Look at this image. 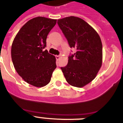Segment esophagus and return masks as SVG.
Listing matches in <instances>:
<instances>
[{
    "mask_svg": "<svg viewBox=\"0 0 123 123\" xmlns=\"http://www.w3.org/2000/svg\"><path fill=\"white\" fill-rule=\"evenodd\" d=\"M56 59L58 61V60H59V59L61 58V56H56Z\"/></svg>",
    "mask_w": 123,
    "mask_h": 123,
    "instance_id": "1",
    "label": "esophagus"
}]
</instances>
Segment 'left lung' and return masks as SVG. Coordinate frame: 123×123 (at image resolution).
<instances>
[{"mask_svg": "<svg viewBox=\"0 0 123 123\" xmlns=\"http://www.w3.org/2000/svg\"><path fill=\"white\" fill-rule=\"evenodd\" d=\"M57 24L77 52L68 57V64L61 67L66 81L71 86L82 88L93 80L102 64V44L93 27L83 19L68 16Z\"/></svg>", "mask_w": 123, "mask_h": 123, "instance_id": "obj_1", "label": "left lung"}]
</instances>
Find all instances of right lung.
Wrapping results in <instances>:
<instances>
[{
  "label": "right lung",
  "instance_id": "add662e5",
  "mask_svg": "<svg viewBox=\"0 0 123 123\" xmlns=\"http://www.w3.org/2000/svg\"><path fill=\"white\" fill-rule=\"evenodd\" d=\"M56 19L38 16L20 29L12 43L11 55L16 71L26 82L42 88L51 81L56 57L43 50L46 38Z\"/></svg>",
  "mask_w": 123,
  "mask_h": 123
}]
</instances>
